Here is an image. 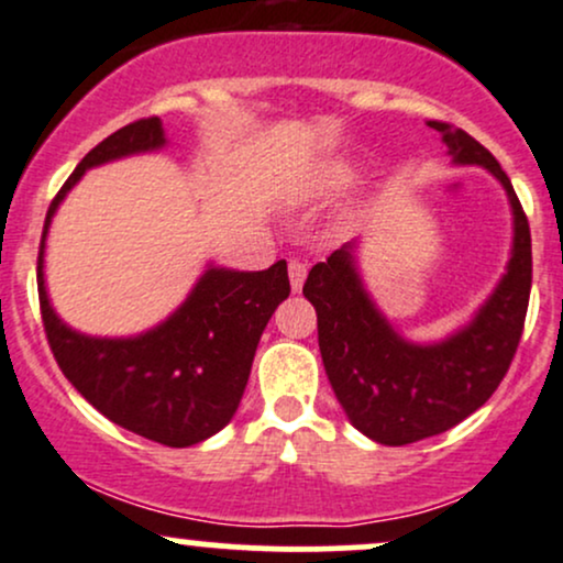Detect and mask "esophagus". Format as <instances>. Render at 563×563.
Wrapping results in <instances>:
<instances>
[{
	"label": "esophagus",
	"instance_id": "esophagus-1",
	"mask_svg": "<svg viewBox=\"0 0 563 563\" xmlns=\"http://www.w3.org/2000/svg\"><path fill=\"white\" fill-rule=\"evenodd\" d=\"M287 268H289V284H292L295 292H300L302 282H306V276H308V263H302L295 257V261H289Z\"/></svg>",
	"mask_w": 563,
	"mask_h": 563
}]
</instances>
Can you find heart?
Wrapping results in <instances>:
<instances>
[{"mask_svg":"<svg viewBox=\"0 0 563 563\" xmlns=\"http://www.w3.org/2000/svg\"><path fill=\"white\" fill-rule=\"evenodd\" d=\"M345 180H349V169H343V167H334L324 175L327 186H340V183H345Z\"/></svg>","mask_w":563,"mask_h":563,"instance_id":"1","label":"heart"}]
</instances>
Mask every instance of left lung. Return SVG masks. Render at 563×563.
<instances>
[{
	"mask_svg": "<svg viewBox=\"0 0 563 563\" xmlns=\"http://www.w3.org/2000/svg\"><path fill=\"white\" fill-rule=\"evenodd\" d=\"M428 128L441 132L454 162L489 169L514 207L508 271L476 319L441 343H407L366 295L353 244L316 263L302 284V295L316 308L321 362L334 396L353 426L385 446L444 433L484 407L519 349L532 289L529 220L500 162L450 122L433 119Z\"/></svg>",
	"mask_w": 563,
	"mask_h": 563,
	"instance_id": "left-lung-1",
	"label": "left lung"
}]
</instances>
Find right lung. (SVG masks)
<instances>
[{
  "label": "right lung",
  "instance_id": "right-lung-1",
  "mask_svg": "<svg viewBox=\"0 0 563 563\" xmlns=\"http://www.w3.org/2000/svg\"><path fill=\"white\" fill-rule=\"evenodd\" d=\"M162 145L159 117H148L117 130L79 162L44 218L36 284L44 334L68 383L117 426L164 446H191L236 412L265 324L289 298L287 263L268 271L210 268L164 324L124 340L68 330L49 306L42 274L49 220L85 169Z\"/></svg>",
  "mask_w": 563,
  "mask_h": 563
}]
</instances>
